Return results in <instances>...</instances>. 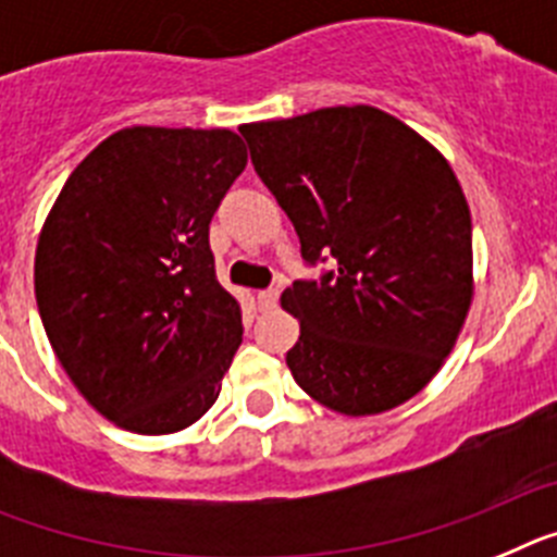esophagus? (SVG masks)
Returning a JSON list of instances; mask_svg holds the SVG:
<instances>
[{"instance_id": "esophagus-1", "label": "esophagus", "mask_w": 557, "mask_h": 557, "mask_svg": "<svg viewBox=\"0 0 557 557\" xmlns=\"http://www.w3.org/2000/svg\"><path fill=\"white\" fill-rule=\"evenodd\" d=\"M277 288H263V292H258V308L260 311H269V308L277 306Z\"/></svg>"}]
</instances>
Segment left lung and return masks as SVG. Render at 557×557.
Masks as SVG:
<instances>
[{
	"label": "left lung",
	"instance_id": "left-lung-1",
	"mask_svg": "<svg viewBox=\"0 0 557 557\" xmlns=\"http://www.w3.org/2000/svg\"><path fill=\"white\" fill-rule=\"evenodd\" d=\"M240 134L302 258L336 260V272L280 297L299 319L285 352L294 381L347 418L414 398L446 364L473 299L471 210L448 159L375 106Z\"/></svg>",
	"mask_w": 557,
	"mask_h": 557
}]
</instances>
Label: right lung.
<instances>
[{
	"mask_svg": "<svg viewBox=\"0 0 557 557\" xmlns=\"http://www.w3.org/2000/svg\"><path fill=\"white\" fill-rule=\"evenodd\" d=\"M230 128L132 125L70 173L36 246L52 352L103 418L173 434L215 404L240 302L215 280L210 221L244 173Z\"/></svg>",
	"mask_w": 557,
	"mask_h": 557,
	"instance_id": "add662e5",
	"label": "right lung"
}]
</instances>
